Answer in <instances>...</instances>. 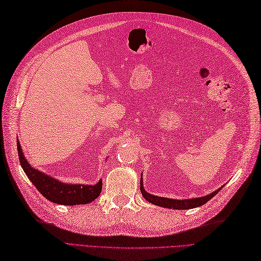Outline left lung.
Listing matches in <instances>:
<instances>
[{"label":"left lung","instance_id":"obj_1","mask_svg":"<svg viewBox=\"0 0 261 261\" xmlns=\"http://www.w3.org/2000/svg\"><path fill=\"white\" fill-rule=\"evenodd\" d=\"M140 191L142 193V196L145 197L148 202H150L154 205H158V206L162 207H168V208H174V210H188V208H193V207H197L201 206V205L207 203L211 198L215 196L218 194L221 188H219L218 191L213 192L212 194H208L207 196L204 197H197V198H190V199H173V198H165V197H159V196H154L151 195L145 191L142 184V178H140Z\"/></svg>","mask_w":261,"mask_h":261}]
</instances>
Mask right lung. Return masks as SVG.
<instances>
[{
    "instance_id": "add662e5",
    "label": "right lung",
    "mask_w": 261,
    "mask_h": 261,
    "mask_svg": "<svg viewBox=\"0 0 261 261\" xmlns=\"http://www.w3.org/2000/svg\"><path fill=\"white\" fill-rule=\"evenodd\" d=\"M18 153L21 167L24 170L28 178L32 181V184L37 187V190L49 201L62 205L87 204L93 202L101 194L102 180H99L96 185L64 184V182L32 168L29 163L27 162L23 153H22L19 140Z\"/></svg>"
}]
</instances>
